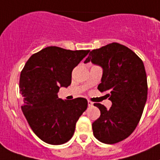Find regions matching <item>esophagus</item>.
Here are the masks:
<instances>
[{
  "instance_id": "esophagus-1",
  "label": "esophagus",
  "mask_w": 160,
  "mask_h": 160,
  "mask_svg": "<svg viewBox=\"0 0 160 160\" xmlns=\"http://www.w3.org/2000/svg\"><path fill=\"white\" fill-rule=\"evenodd\" d=\"M92 105H93V103H92L91 101H88V107H92Z\"/></svg>"
}]
</instances>
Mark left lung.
Listing matches in <instances>:
<instances>
[{
	"label": "left lung",
	"mask_w": 160,
	"mask_h": 160,
	"mask_svg": "<svg viewBox=\"0 0 160 160\" xmlns=\"http://www.w3.org/2000/svg\"><path fill=\"white\" fill-rule=\"evenodd\" d=\"M91 62L102 68L98 88L107 92L111 101L109 109L94 106L101 115L92 124L95 138L114 144L130 136L139 123L147 99V79L143 62L128 47L111 43L89 53L84 63Z\"/></svg>",
	"instance_id": "left-lung-1"
}]
</instances>
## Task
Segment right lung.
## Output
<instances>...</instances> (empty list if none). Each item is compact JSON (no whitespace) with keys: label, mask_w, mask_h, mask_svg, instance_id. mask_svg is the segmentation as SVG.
I'll use <instances>...</instances> for the list:
<instances>
[{"label":"right lung","mask_w":160,"mask_h":160,"mask_svg":"<svg viewBox=\"0 0 160 160\" xmlns=\"http://www.w3.org/2000/svg\"><path fill=\"white\" fill-rule=\"evenodd\" d=\"M89 50L49 46L28 60L19 80L22 111L35 134L51 145L64 144L75 132L76 123L88 107L85 98H58L62 87L72 83V70Z\"/></svg>","instance_id":"1"}]
</instances>
